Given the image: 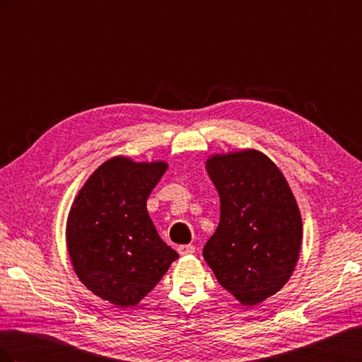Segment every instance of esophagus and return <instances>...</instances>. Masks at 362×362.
Instances as JSON below:
<instances>
[{"label":"esophagus","instance_id":"esophagus-1","mask_svg":"<svg viewBox=\"0 0 362 362\" xmlns=\"http://www.w3.org/2000/svg\"><path fill=\"white\" fill-rule=\"evenodd\" d=\"M194 252V246L193 245H181L178 246V254L180 255H190Z\"/></svg>","mask_w":362,"mask_h":362}]
</instances>
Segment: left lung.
<instances>
[{
	"mask_svg": "<svg viewBox=\"0 0 362 362\" xmlns=\"http://www.w3.org/2000/svg\"><path fill=\"white\" fill-rule=\"evenodd\" d=\"M221 196V222L202 255L217 282L246 306L278 293L296 267L302 217L282 172L255 149L205 163Z\"/></svg>",
	"mask_w": 362,
	"mask_h": 362,
	"instance_id": "obj_1",
	"label": "left lung"
}]
</instances>
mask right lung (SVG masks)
I'll return each mask as SVG.
<instances>
[{
	"instance_id": "right-lung-1",
	"label": "right lung",
	"mask_w": 362,
	"mask_h": 362,
	"mask_svg": "<svg viewBox=\"0 0 362 362\" xmlns=\"http://www.w3.org/2000/svg\"><path fill=\"white\" fill-rule=\"evenodd\" d=\"M166 169L164 161L113 157L90 175L71 206L66 245L76 276L120 308L144 299L178 258L146 210Z\"/></svg>"
}]
</instances>
